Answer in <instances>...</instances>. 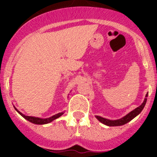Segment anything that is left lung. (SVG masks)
I'll return each mask as SVG.
<instances>
[{
    "label": "left lung",
    "instance_id": "obj_1",
    "mask_svg": "<svg viewBox=\"0 0 157 157\" xmlns=\"http://www.w3.org/2000/svg\"><path fill=\"white\" fill-rule=\"evenodd\" d=\"M147 97H148V94H146L145 95V100H144L143 103L141 104L140 106H138V108H136L135 109H134L133 111H131L130 112H129L128 114L126 115L125 116H123V118L121 119H119V120H108V119H105V118L101 117V116H96L95 117L99 120L101 123H102L105 125L109 126V127H118V126H122L124 125L126 123H129L130 120H132L134 118H135L136 116L139 115L141 113V112L143 110L144 107H145V104H146L147 101Z\"/></svg>",
    "mask_w": 157,
    "mask_h": 157
}]
</instances>
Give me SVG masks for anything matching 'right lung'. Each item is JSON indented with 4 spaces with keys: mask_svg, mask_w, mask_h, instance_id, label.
<instances>
[{
    "mask_svg": "<svg viewBox=\"0 0 157 157\" xmlns=\"http://www.w3.org/2000/svg\"><path fill=\"white\" fill-rule=\"evenodd\" d=\"M14 109H16V112L19 113V115H21L23 118H24L25 120H28L29 122L32 123H34V124H38V125H42V124H47V123H49L51 122H52L53 120H55L57 118L60 117L64 113L63 112H59V113H57V114L54 115V116H52L51 117L49 118H45V119H42V118H39V117H34V116H25L24 114H23L22 112H19L17 109H16V107L14 106Z\"/></svg>",
    "mask_w": 157,
    "mask_h": 157,
    "instance_id": "obj_1",
    "label": "right lung"
}]
</instances>
